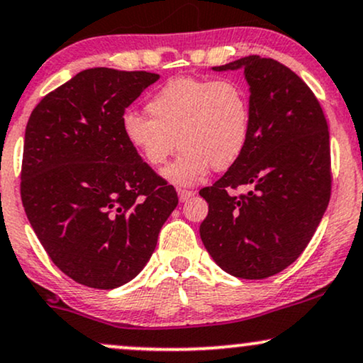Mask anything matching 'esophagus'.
Returning <instances> with one entry per match:
<instances>
[{
  "mask_svg": "<svg viewBox=\"0 0 363 363\" xmlns=\"http://www.w3.org/2000/svg\"><path fill=\"white\" fill-rule=\"evenodd\" d=\"M194 195H195L194 190L178 189V196H180V202H186V200H190Z\"/></svg>",
  "mask_w": 363,
  "mask_h": 363,
  "instance_id": "esophagus-1",
  "label": "esophagus"
}]
</instances>
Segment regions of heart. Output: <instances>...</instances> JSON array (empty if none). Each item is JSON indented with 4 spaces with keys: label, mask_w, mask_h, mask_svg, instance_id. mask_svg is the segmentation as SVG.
Segmentation results:
<instances>
[{
    "label": "heart",
    "mask_w": 363,
    "mask_h": 363,
    "mask_svg": "<svg viewBox=\"0 0 363 363\" xmlns=\"http://www.w3.org/2000/svg\"><path fill=\"white\" fill-rule=\"evenodd\" d=\"M146 111L150 118L123 116L124 138L153 168L167 163L177 146L183 147L164 172L180 185L200 180L210 167L229 169L242 156L252 131L249 92L234 79H172L150 97Z\"/></svg>",
    "instance_id": "obj_1"
}]
</instances>
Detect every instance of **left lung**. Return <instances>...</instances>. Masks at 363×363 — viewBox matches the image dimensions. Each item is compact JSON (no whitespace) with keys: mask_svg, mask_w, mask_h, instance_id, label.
Wrapping results in <instances>:
<instances>
[{"mask_svg":"<svg viewBox=\"0 0 363 363\" xmlns=\"http://www.w3.org/2000/svg\"><path fill=\"white\" fill-rule=\"evenodd\" d=\"M244 69L250 89L249 145L200 195L205 249L223 271L264 279L301 256L332 195L326 118L311 89L274 58L249 55L213 70ZM244 186L245 194L235 191Z\"/></svg>","mask_w":363,"mask_h":363,"instance_id":"1","label":"left lung"}]
</instances>
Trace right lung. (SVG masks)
Segmentation results:
<instances>
[{
	"instance_id": "add662e5",
	"label": "right lung",
	"mask_w": 363,
	"mask_h": 363,
	"mask_svg": "<svg viewBox=\"0 0 363 363\" xmlns=\"http://www.w3.org/2000/svg\"><path fill=\"white\" fill-rule=\"evenodd\" d=\"M160 79L96 67L43 97L25 129L21 202L48 257L75 283L126 284L178 205L123 134L126 107Z\"/></svg>"
}]
</instances>
